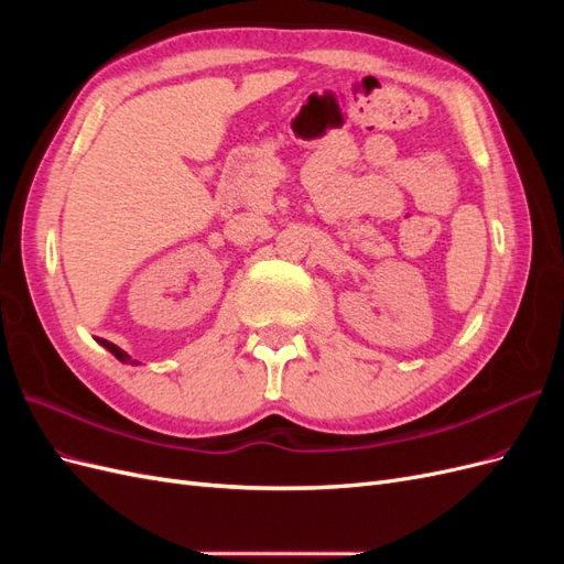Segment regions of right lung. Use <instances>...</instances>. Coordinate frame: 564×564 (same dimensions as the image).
<instances>
[{"label": "right lung", "instance_id": "obj_1", "mask_svg": "<svg viewBox=\"0 0 564 564\" xmlns=\"http://www.w3.org/2000/svg\"><path fill=\"white\" fill-rule=\"evenodd\" d=\"M98 344H100V346H104L106 350H110V352H112V355L117 357V360H119V362H124V365H141L139 360H131V355H129V352H124L122 348H117L115 344H110V340H104V338H98Z\"/></svg>", "mask_w": 564, "mask_h": 564}]
</instances>
